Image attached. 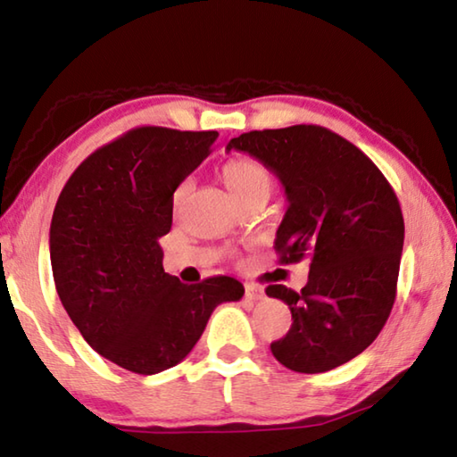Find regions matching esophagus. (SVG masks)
<instances>
[{
  "instance_id": "34e87169",
  "label": "esophagus",
  "mask_w": 457,
  "mask_h": 457,
  "mask_svg": "<svg viewBox=\"0 0 457 457\" xmlns=\"http://www.w3.org/2000/svg\"><path fill=\"white\" fill-rule=\"evenodd\" d=\"M244 288H245V300H250V303H256V300L264 298V290H262V286L258 284L247 282L244 284Z\"/></svg>"
}]
</instances>
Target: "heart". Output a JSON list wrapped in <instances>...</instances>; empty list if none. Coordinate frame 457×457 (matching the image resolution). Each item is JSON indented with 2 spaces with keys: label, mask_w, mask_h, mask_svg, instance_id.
Returning <instances> with one entry per match:
<instances>
[{
  "label": "heart",
  "mask_w": 457,
  "mask_h": 457,
  "mask_svg": "<svg viewBox=\"0 0 457 457\" xmlns=\"http://www.w3.org/2000/svg\"><path fill=\"white\" fill-rule=\"evenodd\" d=\"M221 177L228 187L244 201H250L256 195H268L274 185V175L270 167L256 157H234L221 169ZM191 193V179H183L173 193V204L179 207Z\"/></svg>",
  "instance_id": "1"
}]
</instances>
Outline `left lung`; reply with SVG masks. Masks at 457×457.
<instances>
[{"mask_svg": "<svg viewBox=\"0 0 457 457\" xmlns=\"http://www.w3.org/2000/svg\"><path fill=\"white\" fill-rule=\"evenodd\" d=\"M280 177L290 207L276 234L280 264L311 260L300 292L270 284L292 327L270 345L296 373L357 357L383 330L397 296L405 223L391 183L359 146L330 129L294 125L231 138Z\"/></svg>", "mask_w": 457, "mask_h": 457, "instance_id": "obj_1", "label": "left lung"}]
</instances>
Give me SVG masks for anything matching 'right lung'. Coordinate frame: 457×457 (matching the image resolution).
<instances>
[{"label": "right lung", "instance_id": "right-lung-1", "mask_svg": "<svg viewBox=\"0 0 457 457\" xmlns=\"http://www.w3.org/2000/svg\"><path fill=\"white\" fill-rule=\"evenodd\" d=\"M218 130L137 127L90 153L62 189L50 226L54 284L76 328L137 375L175 367L215 306L244 296L236 278L183 284L163 270L159 239L173 193L212 153Z\"/></svg>", "mask_w": 457, "mask_h": 457}]
</instances>
